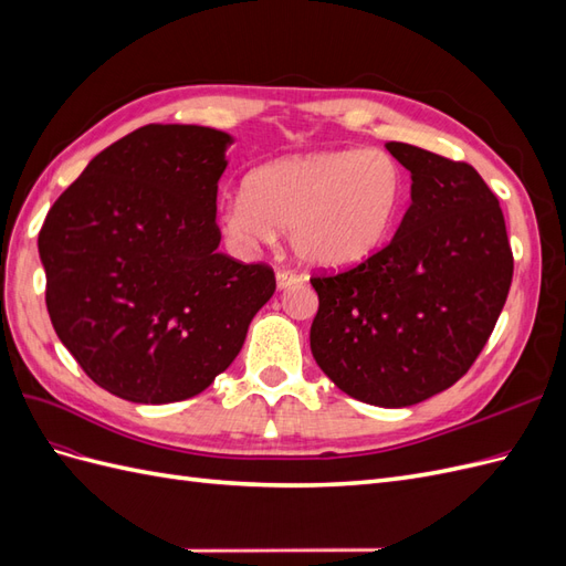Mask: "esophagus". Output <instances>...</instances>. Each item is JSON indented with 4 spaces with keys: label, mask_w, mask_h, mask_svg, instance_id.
Returning a JSON list of instances; mask_svg holds the SVG:
<instances>
[{
    "label": "esophagus",
    "mask_w": 566,
    "mask_h": 566,
    "mask_svg": "<svg viewBox=\"0 0 566 566\" xmlns=\"http://www.w3.org/2000/svg\"><path fill=\"white\" fill-rule=\"evenodd\" d=\"M302 281V273H297V271H293V269H279V273H276V283H279V287L283 290V287H290V285H295V283H300Z\"/></svg>",
    "instance_id": "1"
}]
</instances>
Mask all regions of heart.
Instances as JSON below:
<instances>
[{
	"label": "heart",
	"instance_id": "heart-1",
	"mask_svg": "<svg viewBox=\"0 0 566 566\" xmlns=\"http://www.w3.org/2000/svg\"><path fill=\"white\" fill-rule=\"evenodd\" d=\"M403 196L406 172L389 150H318L256 167L245 193L221 208V224L248 248L287 231L302 262L347 269L385 245Z\"/></svg>",
	"mask_w": 566,
	"mask_h": 566
}]
</instances>
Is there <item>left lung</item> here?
Segmentation results:
<instances>
[{"label":"left lung","mask_w":566,"mask_h":566,"mask_svg":"<svg viewBox=\"0 0 566 566\" xmlns=\"http://www.w3.org/2000/svg\"><path fill=\"white\" fill-rule=\"evenodd\" d=\"M387 150L410 172L413 202L382 250L310 279L312 354L349 397L401 408L470 370L503 312L515 260L499 198L472 165L399 142Z\"/></svg>","instance_id":"obj_1"}]
</instances>
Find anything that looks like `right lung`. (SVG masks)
Returning a JSON list of instances; mask_svg holds the SVG:
<instances>
[{
	"label": "right lung",
	"mask_w": 566,
	"mask_h": 566,
	"mask_svg": "<svg viewBox=\"0 0 566 566\" xmlns=\"http://www.w3.org/2000/svg\"><path fill=\"white\" fill-rule=\"evenodd\" d=\"M231 136L146 125L84 167L40 231L51 325L90 378L134 403L208 389L276 290L264 262L219 252Z\"/></svg>",
	"instance_id": "right-lung-1"
}]
</instances>
